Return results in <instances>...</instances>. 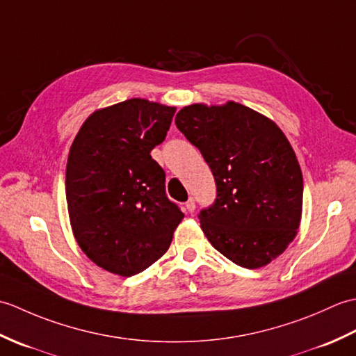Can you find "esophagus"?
<instances>
[{
  "label": "esophagus",
  "mask_w": 356,
  "mask_h": 356,
  "mask_svg": "<svg viewBox=\"0 0 356 356\" xmlns=\"http://www.w3.org/2000/svg\"><path fill=\"white\" fill-rule=\"evenodd\" d=\"M185 209L188 211V213H194V209H195V200H194L193 197H190V200H188V202L185 203Z\"/></svg>",
  "instance_id": "1"
}]
</instances>
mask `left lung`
Returning a JSON list of instances; mask_svg holds the SVG:
<instances>
[{
    "instance_id": "obj_1",
    "label": "left lung",
    "mask_w": 356,
    "mask_h": 356,
    "mask_svg": "<svg viewBox=\"0 0 356 356\" xmlns=\"http://www.w3.org/2000/svg\"><path fill=\"white\" fill-rule=\"evenodd\" d=\"M176 125L216 180L214 203L199 213L209 243L246 269L283 254L303 208V176L283 131L237 102L190 105L177 113Z\"/></svg>"
}]
</instances>
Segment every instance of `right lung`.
I'll return each mask as SVG.
<instances>
[{"label": "right lung", "instance_id": "add662e5", "mask_svg": "<svg viewBox=\"0 0 356 356\" xmlns=\"http://www.w3.org/2000/svg\"><path fill=\"white\" fill-rule=\"evenodd\" d=\"M176 108L128 99L93 113L74 138L65 171L72 228L97 266L131 277L168 251L184 213L165 191L151 149Z\"/></svg>", "mask_w": 356, "mask_h": 356}]
</instances>
